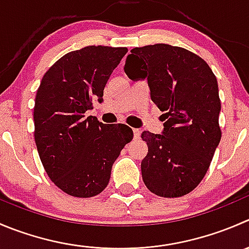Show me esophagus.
<instances>
[{"label":"esophagus","instance_id":"esophagus-1","mask_svg":"<svg viewBox=\"0 0 249 249\" xmlns=\"http://www.w3.org/2000/svg\"><path fill=\"white\" fill-rule=\"evenodd\" d=\"M134 136L135 139H140V136H141V130L134 129Z\"/></svg>","mask_w":249,"mask_h":249}]
</instances>
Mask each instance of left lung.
<instances>
[{
    "instance_id": "left-lung-1",
    "label": "left lung",
    "mask_w": 249,
    "mask_h": 249,
    "mask_svg": "<svg viewBox=\"0 0 249 249\" xmlns=\"http://www.w3.org/2000/svg\"><path fill=\"white\" fill-rule=\"evenodd\" d=\"M124 71L132 80L147 79L152 101L164 112L163 132L141 135L148 146L141 161L144 185L165 198L190 194L221 139L215 75L199 55L166 43L132 48Z\"/></svg>"
}]
</instances>
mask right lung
Listing matches in <instances>:
<instances>
[{
	"mask_svg": "<svg viewBox=\"0 0 249 249\" xmlns=\"http://www.w3.org/2000/svg\"><path fill=\"white\" fill-rule=\"evenodd\" d=\"M126 47L86 46L67 53L48 69L35 97V143L41 163L57 187L89 198L107 187L113 163L134 137L125 124L85 118Z\"/></svg>",
	"mask_w": 249,
	"mask_h": 249,
	"instance_id": "add662e5",
	"label": "right lung"
}]
</instances>
